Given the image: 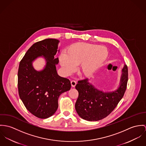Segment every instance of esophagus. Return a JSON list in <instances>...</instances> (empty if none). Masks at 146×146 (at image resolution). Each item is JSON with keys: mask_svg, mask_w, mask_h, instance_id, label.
Listing matches in <instances>:
<instances>
[{"mask_svg": "<svg viewBox=\"0 0 146 146\" xmlns=\"http://www.w3.org/2000/svg\"><path fill=\"white\" fill-rule=\"evenodd\" d=\"M71 83V85H72V87H74L77 84V82L76 81H74V80H72V81L70 82Z\"/></svg>", "mask_w": 146, "mask_h": 146, "instance_id": "obj_1", "label": "esophagus"}]
</instances>
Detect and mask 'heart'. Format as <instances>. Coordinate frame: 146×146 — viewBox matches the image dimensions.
Listing matches in <instances>:
<instances>
[{
    "instance_id": "1",
    "label": "heart",
    "mask_w": 146,
    "mask_h": 146,
    "mask_svg": "<svg viewBox=\"0 0 146 146\" xmlns=\"http://www.w3.org/2000/svg\"><path fill=\"white\" fill-rule=\"evenodd\" d=\"M109 55L106 48L88 43H76L71 45L66 54L59 55V62L66 74L73 72L80 65V72L84 77H91L105 63Z\"/></svg>"
}]
</instances>
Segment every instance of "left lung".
<instances>
[{"label": "left lung", "instance_id": "1", "mask_svg": "<svg viewBox=\"0 0 146 146\" xmlns=\"http://www.w3.org/2000/svg\"><path fill=\"white\" fill-rule=\"evenodd\" d=\"M128 80V67L124 65L117 88L111 92L97 89L88 79L78 82L76 89L79 95L75 104L78 115L87 121L100 120L111 113L123 98Z\"/></svg>", "mask_w": 146, "mask_h": 146}]
</instances>
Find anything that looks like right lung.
I'll use <instances>...</instances> for the list:
<instances>
[{
    "label": "right lung",
    "mask_w": 146,
    "mask_h": 146,
    "mask_svg": "<svg viewBox=\"0 0 146 146\" xmlns=\"http://www.w3.org/2000/svg\"><path fill=\"white\" fill-rule=\"evenodd\" d=\"M59 41L46 38L33 44L19 63L18 88L21 100L26 109L35 116L46 119L54 115L58 108L59 96L71 88L70 81L58 74L56 65ZM39 57L44 58L46 65L38 71L33 62Z\"/></svg>",
    "instance_id": "obj_1"
}]
</instances>
